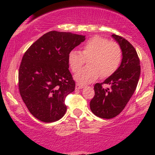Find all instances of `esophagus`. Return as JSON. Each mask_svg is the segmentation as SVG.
<instances>
[{
	"mask_svg": "<svg viewBox=\"0 0 155 155\" xmlns=\"http://www.w3.org/2000/svg\"><path fill=\"white\" fill-rule=\"evenodd\" d=\"M84 87V85L81 84L79 83H76V89H78V90H80V89H82Z\"/></svg>",
	"mask_w": 155,
	"mask_h": 155,
	"instance_id": "34e87169",
	"label": "esophagus"
}]
</instances>
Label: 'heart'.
<instances>
[{
    "label": "heart",
    "mask_w": 155,
    "mask_h": 155,
    "mask_svg": "<svg viewBox=\"0 0 155 155\" xmlns=\"http://www.w3.org/2000/svg\"><path fill=\"white\" fill-rule=\"evenodd\" d=\"M122 58V49L118 44L101 35H95L83 44L81 51H71L68 62L72 71L76 72L85 60H88V66L81 69L74 76L79 83L87 84L95 81L100 76L108 78L113 75L120 67Z\"/></svg>",
    "instance_id": "1"
}]
</instances>
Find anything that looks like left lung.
<instances>
[{"instance_id":"left-lung-1","label":"left lung","mask_w":155,"mask_h":155,"mask_svg":"<svg viewBox=\"0 0 155 155\" xmlns=\"http://www.w3.org/2000/svg\"><path fill=\"white\" fill-rule=\"evenodd\" d=\"M111 36L122 49V63L113 75L103 83L95 84V96L90 103L92 113L103 119H111L120 114L134 93L140 74L139 58L132 44L120 35ZM104 83L111 87L104 88Z\"/></svg>"}]
</instances>
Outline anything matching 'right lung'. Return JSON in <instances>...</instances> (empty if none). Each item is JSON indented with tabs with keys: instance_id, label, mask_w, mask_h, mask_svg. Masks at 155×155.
I'll return each mask as SVG.
<instances>
[{
	"instance_id": "right-lung-1",
	"label": "right lung",
	"mask_w": 155,
	"mask_h": 155,
	"mask_svg": "<svg viewBox=\"0 0 155 155\" xmlns=\"http://www.w3.org/2000/svg\"><path fill=\"white\" fill-rule=\"evenodd\" d=\"M85 35L50 31L42 35L23 55L19 69V90L33 117L53 122L65 115V100L75 90L68 70L69 52Z\"/></svg>"
}]
</instances>
